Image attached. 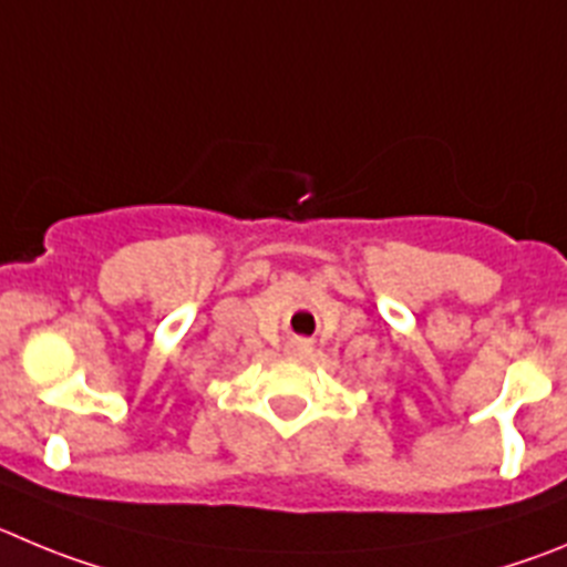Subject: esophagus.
<instances>
[{
	"label": "esophagus",
	"mask_w": 567,
	"mask_h": 567,
	"mask_svg": "<svg viewBox=\"0 0 567 567\" xmlns=\"http://www.w3.org/2000/svg\"><path fill=\"white\" fill-rule=\"evenodd\" d=\"M290 353H299V355H305V353H310V350H313V341L310 339H299V336H296V339H290Z\"/></svg>",
	"instance_id": "obj_1"
}]
</instances>
